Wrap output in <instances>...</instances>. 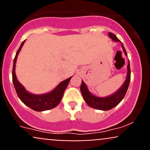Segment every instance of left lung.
<instances>
[{"label": "left lung", "mask_w": 150, "mask_h": 150, "mask_svg": "<svg viewBox=\"0 0 150 150\" xmlns=\"http://www.w3.org/2000/svg\"><path fill=\"white\" fill-rule=\"evenodd\" d=\"M108 36L111 38L113 42H120V41L115 34H113L111 32L108 33ZM121 46L123 48V52H124L125 56L127 55L126 51H125L123 44L122 42ZM127 75H126V79H125L123 85L120 87V88L114 92L113 94H111V95L107 96L105 97H97V96L94 95L92 93L89 91L87 86L84 82L83 80H82V84H81L80 87V91L82 93V95L84 99H85V102L90 107L96 108V109L101 110V111H108V110L111 109V108H114L115 106H117L119 103L123 100L124 98L125 94H126L127 90H128L129 84H130V62H128V65H127Z\"/></svg>", "instance_id": "obj_1"}]
</instances>
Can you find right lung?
Here are the masks:
<instances>
[{
    "instance_id": "right-lung-1",
    "label": "right lung",
    "mask_w": 150,
    "mask_h": 150,
    "mask_svg": "<svg viewBox=\"0 0 150 150\" xmlns=\"http://www.w3.org/2000/svg\"><path fill=\"white\" fill-rule=\"evenodd\" d=\"M25 41L22 42L20 48L17 51L15 57L13 61V68L12 75H13V82L14 85L15 91L18 97L26 106L32 108V110L36 111H44L46 110L51 109V108L57 106L61 102L62 97L65 89L68 87L70 79L72 77L66 80L62 81L55 89H53L51 92L42 94H34L27 92L25 87L18 80L15 74V64H16L17 58L21 51L22 46L25 44Z\"/></svg>"
}]
</instances>
